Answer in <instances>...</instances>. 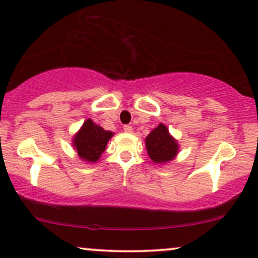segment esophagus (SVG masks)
I'll list each match as a JSON object with an SVG mask.
<instances>
[{
  "label": "esophagus",
  "mask_w": 258,
  "mask_h": 258,
  "mask_svg": "<svg viewBox=\"0 0 258 258\" xmlns=\"http://www.w3.org/2000/svg\"><path fill=\"white\" fill-rule=\"evenodd\" d=\"M124 132H125V133H129V134H130V133H133V126L132 125H124Z\"/></svg>",
  "instance_id": "obj_1"
}]
</instances>
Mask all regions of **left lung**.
Listing matches in <instances>:
<instances>
[{
  "instance_id": "obj_1",
  "label": "left lung",
  "mask_w": 258,
  "mask_h": 258,
  "mask_svg": "<svg viewBox=\"0 0 258 258\" xmlns=\"http://www.w3.org/2000/svg\"><path fill=\"white\" fill-rule=\"evenodd\" d=\"M148 157L154 164L164 165L172 161L179 152L178 141L168 132L165 124L160 123L145 140Z\"/></svg>"
}]
</instances>
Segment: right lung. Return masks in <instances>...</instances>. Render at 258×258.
I'll return each instance as SVG.
<instances>
[{"mask_svg":"<svg viewBox=\"0 0 258 258\" xmlns=\"http://www.w3.org/2000/svg\"><path fill=\"white\" fill-rule=\"evenodd\" d=\"M112 136V132L105 130L87 118L73 138L72 145L82 161L94 164L100 159Z\"/></svg>","mask_w":258,"mask_h":258,"instance_id":"right-lung-1","label":"right lung"}]
</instances>
